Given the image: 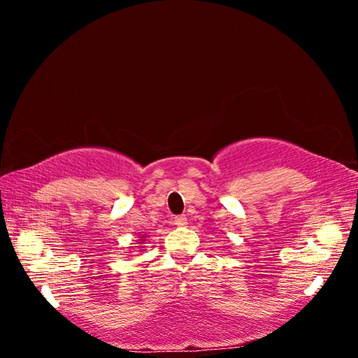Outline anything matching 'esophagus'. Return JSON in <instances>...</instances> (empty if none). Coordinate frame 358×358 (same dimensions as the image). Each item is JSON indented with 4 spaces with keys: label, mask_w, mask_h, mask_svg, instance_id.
<instances>
[{
    "label": "esophagus",
    "mask_w": 358,
    "mask_h": 358,
    "mask_svg": "<svg viewBox=\"0 0 358 358\" xmlns=\"http://www.w3.org/2000/svg\"><path fill=\"white\" fill-rule=\"evenodd\" d=\"M186 221H187V220H186V216H185V215H180V216L175 217V224H177L178 227H185L186 224H187Z\"/></svg>",
    "instance_id": "1"
}]
</instances>
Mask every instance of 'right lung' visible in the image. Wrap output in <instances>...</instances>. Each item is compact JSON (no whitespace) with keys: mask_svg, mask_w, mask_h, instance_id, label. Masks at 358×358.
Segmentation results:
<instances>
[{"mask_svg":"<svg viewBox=\"0 0 358 358\" xmlns=\"http://www.w3.org/2000/svg\"><path fill=\"white\" fill-rule=\"evenodd\" d=\"M143 238H145V237H143Z\"/></svg>","mask_w":358,"mask_h":358,"instance_id":"obj_1","label":"right lung"}]
</instances>
